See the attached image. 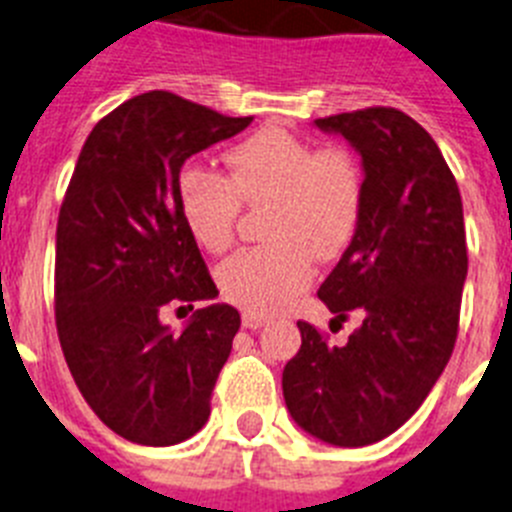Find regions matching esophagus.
Wrapping results in <instances>:
<instances>
[{"label": "esophagus", "instance_id": "esophagus-1", "mask_svg": "<svg viewBox=\"0 0 512 512\" xmlns=\"http://www.w3.org/2000/svg\"><path fill=\"white\" fill-rule=\"evenodd\" d=\"M268 322H270V317H265V314H257V311H244L242 314V324L244 327H250V330L265 327Z\"/></svg>", "mask_w": 512, "mask_h": 512}]
</instances>
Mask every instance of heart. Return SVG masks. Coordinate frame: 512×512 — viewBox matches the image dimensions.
I'll list each match as a JSON object with an SVG mask.
<instances>
[{
	"label": "heart",
	"mask_w": 512,
	"mask_h": 512,
	"mask_svg": "<svg viewBox=\"0 0 512 512\" xmlns=\"http://www.w3.org/2000/svg\"><path fill=\"white\" fill-rule=\"evenodd\" d=\"M229 177L190 164L177 182L180 213L208 252L229 250L244 203H273L270 244L221 262L219 288L231 304L268 314L291 304L314 278V257L340 255L358 231L366 201L361 162L340 146H317L265 128L226 154Z\"/></svg>",
	"instance_id": "heart-1"
}]
</instances>
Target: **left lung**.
I'll list each match as a JSON object with an SVG mask.
<instances>
[{
    "label": "left lung",
    "mask_w": 512,
    "mask_h": 512,
    "mask_svg": "<svg viewBox=\"0 0 512 512\" xmlns=\"http://www.w3.org/2000/svg\"><path fill=\"white\" fill-rule=\"evenodd\" d=\"M363 159L366 201L353 242L319 288L335 322L363 311L345 345L299 322L283 397L306 433L358 448L417 412L459 335L466 281L464 208L456 177L425 128L397 108L317 118Z\"/></svg>",
    "instance_id": "obj_1"
}]
</instances>
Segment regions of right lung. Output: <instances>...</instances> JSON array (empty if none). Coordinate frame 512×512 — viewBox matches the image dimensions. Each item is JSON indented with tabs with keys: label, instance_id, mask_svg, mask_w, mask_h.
<instances>
[{
	"label": "right lung",
	"instance_id": "add662e5",
	"mask_svg": "<svg viewBox=\"0 0 512 512\" xmlns=\"http://www.w3.org/2000/svg\"><path fill=\"white\" fill-rule=\"evenodd\" d=\"M250 123L175 92H144L92 128L66 188L53 278L61 350L92 412L131 443L175 446L211 415L242 319L211 304L180 335L162 324L167 306L219 296L177 182L185 159Z\"/></svg>",
	"mask_w": 512,
	"mask_h": 512
}]
</instances>
